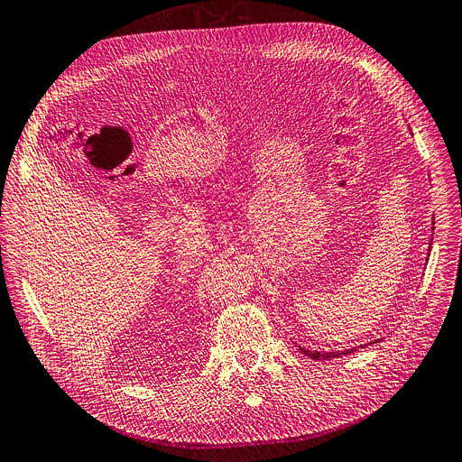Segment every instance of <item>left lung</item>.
Here are the masks:
<instances>
[{
    "mask_svg": "<svg viewBox=\"0 0 462 462\" xmlns=\"http://www.w3.org/2000/svg\"><path fill=\"white\" fill-rule=\"evenodd\" d=\"M431 245V243H429ZM379 340H375V344H377ZM299 349L306 355V356H310V358H314V360H328V358H336V356H342V355H349V353H353V349H347V351H336V353H319V351H310V349H304V347H300L299 346Z\"/></svg>",
    "mask_w": 462,
    "mask_h": 462,
    "instance_id": "8db88e82",
    "label": "left lung"
}]
</instances>
